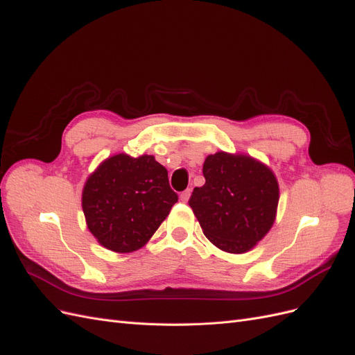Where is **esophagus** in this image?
<instances>
[{
  "mask_svg": "<svg viewBox=\"0 0 355 355\" xmlns=\"http://www.w3.org/2000/svg\"><path fill=\"white\" fill-rule=\"evenodd\" d=\"M189 196H191V189H185V191L180 194V200L184 201V202H187V201L189 200Z\"/></svg>",
  "mask_w": 355,
  "mask_h": 355,
  "instance_id": "1",
  "label": "esophagus"
}]
</instances>
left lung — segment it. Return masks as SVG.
<instances>
[{
    "label": "left lung",
    "instance_id": "1",
    "mask_svg": "<svg viewBox=\"0 0 355 355\" xmlns=\"http://www.w3.org/2000/svg\"><path fill=\"white\" fill-rule=\"evenodd\" d=\"M206 184L192 191L189 206L202 232L220 250L244 253L261 241L275 220L278 182L249 155L216 153L202 164Z\"/></svg>",
    "mask_w": 355,
    "mask_h": 355
}]
</instances>
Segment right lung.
I'll return each mask as SVG.
<instances>
[{"label": "right lung", "mask_w": 355, "mask_h": 355, "mask_svg": "<svg viewBox=\"0 0 355 355\" xmlns=\"http://www.w3.org/2000/svg\"><path fill=\"white\" fill-rule=\"evenodd\" d=\"M178 202L166 167L153 155L105 159L83 189L87 228L103 247L130 253L148 243Z\"/></svg>", "instance_id": "1"}]
</instances>
